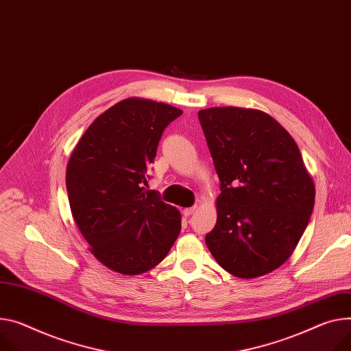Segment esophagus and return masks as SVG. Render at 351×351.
Masks as SVG:
<instances>
[{
	"mask_svg": "<svg viewBox=\"0 0 351 351\" xmlns=\"http://www.w3.org/2000/svg\"><path fill=\"white\" fill-rule=\"evenodd\" d=\"M195 212V206H191V208H185L182 210V213L185 215V217H191V215Z\"/></svg>",
	"mask_w": 351,
	"mask_h": 351,
	"instance_id": "esophagus-1",
	"label": "esophagus"
}]
</instances>
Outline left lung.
Listing matches in <instances>:
<instances>
[{
    "instance_id": "8db88e82",
    "label": "left lung",
    "mask_w": 351,
    "mask_h": 351,
    "mask_svg": "<svg viewBox=\"0 0 351 351\" xmlns=\"http://www.w3.org/2000/svg\"><path fill=\"white\" fill-rule=\"evenodd\" d=\"M198 118L221 181L206 246L234 277L271 273L298 245L315 205L301 152L274 118L257 110L215 106Z\"/></svg>"
}]
</instances>
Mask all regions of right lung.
I'll list each match as a JSON object with an SVG mask.
<instances>
[{
    "instance_id": "obj_1",
    "label": "right lung",
    "mask_w": 351,
    "mask_h": 351,
    "mask_svg": "<svg viewBox=\"0 0 351 351\" xmlns=\"http://www.w3.org/2000/svg\"><path fill=\"white\" fill-rule=\"evenodd\" d=\"M181 114L165 102L126 98L101 114L71 153L66 186L73 218L112 271H149L180 234L178 209L145 185L161 134Z\"/></svg>"
}]
</instances>
